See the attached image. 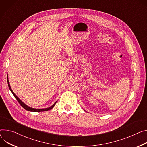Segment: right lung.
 <instances>
[{
	"mask_svg": "<svg viewBox=\"0 0 147 147\" xmlns=\"http://www.w3.org/2000/svg\"><path fill=\"white\" fill-rule=\"evenodd\" d=\"M7 84H8V86H9V89H10V91L12 92V94H13V96H14V97H15V98L18 100V101L19 102V104H20V105L22 106V107H23L25 109V110H28V111H32V112H42V111H48V110H51V109H53V107H54V106L55 105V104H56V103L57 102V101L56 102H55V104H53V105H51V107H49V108H46V109H34V108H32V107H30L29 106H28V105H26V104H24L23 102H22V101H21L20 100V98L15 94L14 93V92L13 91V90H11V87H10V84H9V80H8V76H7Z\"/></svg>",
	"mask_w": 147,
	"mask_h": 147,
	"instance_id": "add662e5",
	"label": "right lung"
}]
</instances>
